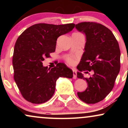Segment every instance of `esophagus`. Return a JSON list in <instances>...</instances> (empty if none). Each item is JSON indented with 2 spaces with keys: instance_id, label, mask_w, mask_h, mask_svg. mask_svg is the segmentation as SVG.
Instances as JSON below:
<instances>
[{
  "instance_id": "1",
  "label": "esophagus",
  "mask_w": 128,
  "mask_h": 128,
  "mask_svg": "<svg viewBox=\"0 0 128 128\" xmlns=\"http://www.w3.org/2000/svg\"><path fill=\"white\" fill-rule=\"evenodd\" d=\"M73 78L76 79L77 78V73L75 70H73Z\"/></svg>"
}]
</instances>
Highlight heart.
I'll return each instance as SVG.
<instances>
[{
    "label": "heart",
    "instance_id": "heart-1",
    "mask_svg": "<svg viewBox=\"0 0 128 128\" xmlns=\"http://www.w3.org/2000/svg\"><path fill=\"white\" fill-rule=\"evenodd\" d=\"M66 60L70 64H73L74 63V60L72 57H67Z\"/></svg>",
    "mask_w": 128,
    "mask_h": 128
}]
</instances>
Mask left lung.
<instances>
[{"label":"left lung","mask_w":128,"mask_h":128,"mask_svg":"<svg viewBox=\"0 0 128 128\" xmlns=\"http://www.w3.org/2000/svg\"><path fill=\"white\" fill-rule=\"evenodd\" d=\"M75 27L86 36L77 77L88 83L86 90L78 92V96L86 104H96L105 99L114 87L120 68L119 46L112 32L100 23L82 22ZM86 70V73L92 70L94 74L85 78L82 72Z\"/></svg>","instance_id":"obj_1"}]
</instances>
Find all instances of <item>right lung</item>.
I'll return each instance as SVG.
<instances>
[{"label": "right lung", "mask_w": 128, "mask_h": 128, "mask_svg": "<svg viewBox=\"0 0 128 128\" xmlns=\"http://www.w3.org/2000/svg\"><path fill=\"white\" fill-rule=\"evenodd\" d=\"M74 23L34 24L18 36L12 56L14 79L24 99L32 104L47 102L54 95L60 77L72 78L73 71L64 63L52 68L42 66L56 49L57 38L74 28Z\"/></svg>", "instance_id": "1"}]
</instances>
